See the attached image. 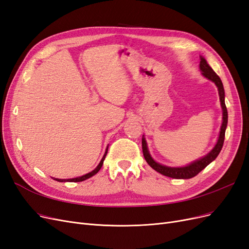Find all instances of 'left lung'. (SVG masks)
Wrapping results in <instances>:
<instances>
[{"label":"left lung","instance_id":"8db88e82","mask_svg":"<svg viewBox=\"0 0 249 249\" xmlns=\"http://www.w3.org/2000/svg\"><path fill=\"white\" fill-rule=\"evenodd\" d=\"M199 68L203 72V75L206 76L208 79H210V81H212L218 88L219 98H220L221 107H222V111H223L222 113L223 114L222 125L220 128L219 138H218L217 143H216L215 147L213 148V150L210 152L209 154H207L205 157L200 158V159L196 160V161L192 162L191 164H189L187 166H183V167H170V166L161 165V164L155 162L153 158H152L151 155L149 154L147 142H146L145 139L142 138V148L143 157H145L146 161L152 168H154L156 172L166 176V177H171V178H175V179H190V178L196 177V176L200 171H203L208 164L211 163L213 160L218 156V154L220 153V151L222 149V146H223L224 135H226V128L228 125V109L226 107V103H224L223 85L221 83V79L219 78V76L215 73L213 69L209 65H208L207 61L203 57H200Z\"/></svg>","mask_w":249,"mask_h":249}]
</instances>
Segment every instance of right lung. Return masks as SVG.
Here are the masks:
<instances>
[{
  "label": "right lung",
  "mask_w": 249,
  "mask_h": 249,
  "mask_svg": "<svg viewBox=\"0 0 249 249\" xmlns=\"http://www.w3.org/2000/svg\"><path fill=\"white\" fill-rule=\"evenodd\" d=\"M107 153V151H106V154L103 155V157H102V159H101L100 163L98 164V166L96 167L95 170H94V171H92L91 173H89V174H86V175L82 176V177H77V178H73V179H67V180H66V179H65V180H62V179H54V180H57V181H59V182H66V181H69V182H82V181H84V180H87V179L91 178L92 176H94L95 174H97V173L99 172V170H100L101 166H102V164H103L104 159H106Z\"/></svg>",
  "instance_id": "1"
}]
</instances>
